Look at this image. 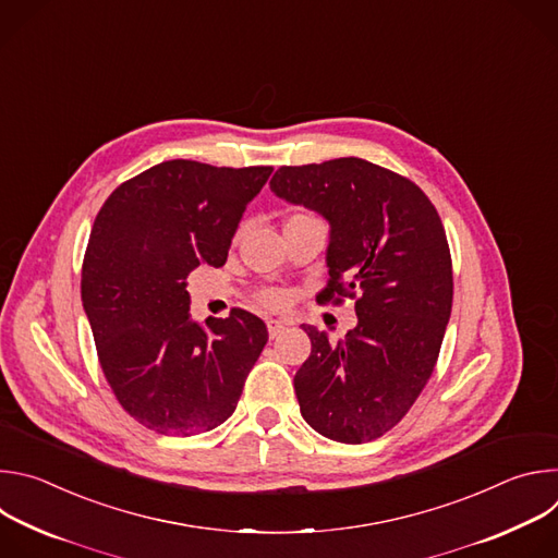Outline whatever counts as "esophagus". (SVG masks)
Returning a JSON list of instances; mask_svg holds the SVG:
<instances>
[{
  "instance_id": "1",
  "label": "esophagus",
  "mask_w": 558,
  "mask_h": 558,
  "mask_svg": "<svg viewBox=\"0 0 558 558\" xmlns=\"http://www.w3.org/2000/svg\"><path fill=\"white\" fill-rule=\"evenodd\" d=\"M267 329H269L271 338H278L287 329V325L282 320H267Z\"/></svg>"
}]
</instances>
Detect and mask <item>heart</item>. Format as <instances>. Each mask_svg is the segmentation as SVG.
Listing matches in <instances>:
<instances>
[{"label": "heart", "instance_id": "heart-1", "mask_svg": "<svg viewBox=\"0 0 558 558\" xmlns=\"http://www.w3.org/2000/svg\"><path fill=\"white\" fill-rule=\"evenodd\" d=\"M313 220H317L313 214H308V211H293L291 216H289V220H287V225H293V222H313ZM243 233V227L238 229V233H235V238ZM258 300H260V304H265L267 308H282L284 304H287V293L284 291H280V289H263L260 293H258Z\"/></svg>", "mask_w": 558, "mask_h": 558}]
</instances>
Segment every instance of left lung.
Here are the masks:
<instances>
[{
  "mask_svg": "<svg viewBox=\"0 0 558 558\" xmlns=\"http://www.w3.org/2000/svg\"><path fill=\"white\" fill-rule=\"evenodd\" d=\"M269 185L331 222L329 282L315 300L351 298L357 313L336 344L304 325L311 355L293 379L300 413L333 441H373L411 411L439 357L452 308L441 218L413 181L355 156L282 166Z\"/></svg>",
  "mask_w": 558,
  "mask_h": 558,
  "instance_id": "obj_1",
  "label": "left lung"
}]
</instances>
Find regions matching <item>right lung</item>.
Returning a JSON list of instances; mask_svg holds the SVG:
<instances>
[{
    "instance_id": "add662e5",
    "label": "right lung",
    "mask_w": 558,
    "mask_h": 558,
    "mask_svg": "<svg viewBox=\"0 0 558 558\" xmlns=\"http://www.w3.org/2000/svg\"><path fill=\"white\" fill-rule=\"evenodd\" d=\"M271 170L177 158L121 183L95 218L84 308L114 397L154 433L187 437L222 424L269 340L245 308L207 317V329L192 323L185 280L198 265H225Z\"/></svg>"
}]
</instances>
